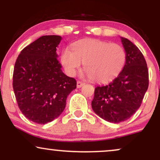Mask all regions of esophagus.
<instances>
[{
  "instance_id": "1",
  "label": "esophagus",
  "mask_w": 160,
  "mask_h": 160,
  "mask_svg": "<svg viewBox=\"0 0 160 160\" xmlns=\"http://www.w3.org/2000/svg\"><path fill=\"white\" fill-rule=\"evenodd\" d=\"M83 85H84V82L80 81V80H78V82H77V86H78V88L82 87V86Z\"/></svg>"
}]
</instances>
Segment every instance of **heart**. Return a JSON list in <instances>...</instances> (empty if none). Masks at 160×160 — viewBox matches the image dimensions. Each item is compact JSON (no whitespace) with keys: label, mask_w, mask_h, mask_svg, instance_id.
<instances>
[{"label":"heart","mask_w":160,"mask_h":160,"mask_svg":"<svg viewBox=\"0 0 160 160\" xmlns=\"http://www.w3.org/2000/svg\"><path fill=\"white\" fill-rule=\"evenodd\" d=\"M73 51L66 49L62 63L69 75H74L81 66L93 81L105 82L117 76L126 62V51L117 43L97 40H84L74 43Z\"/></svg>","instance_id":"1"}]
</instances>
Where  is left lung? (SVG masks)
I'll return each mask as SVG.
<instances>
[{
  "label": "left lung",
  "instance_id": "1",
  "mask_svg": "<svg viewBox=\"0 0 160 160\" xmlns=\"http://www.w3.org/2000/svg\"><path fill=\"white\" fill-rule=\"evenodd\" d=\"M126 51V63L118 76L106 85L95 89L92 108L104 120L123 122L140 108L149 85V74L145 58L130 40L121 38Z\"/></svg>",
  "mask_w": 160,
  "mask_h": 160
}]
</instances>
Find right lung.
<instances>
[{
  "instance_id": "add662e5",
  "label": "right lung",
  "mask_w": 160,
  "mask_h": 160,
  "mask_svg": "<svg viewBox=\"0 0 160 160\" xmlns=\"http://www.w3.org/2000/svg\"><path fill=\"white\" fill-rule=\"evenodd\" d=\"M62 38L42 36L25 47L16 59L12 87L18 106L32 122L46 124L65 110L77 81L62 72L56 48Z\"/></svg>"
}]
</instances>
